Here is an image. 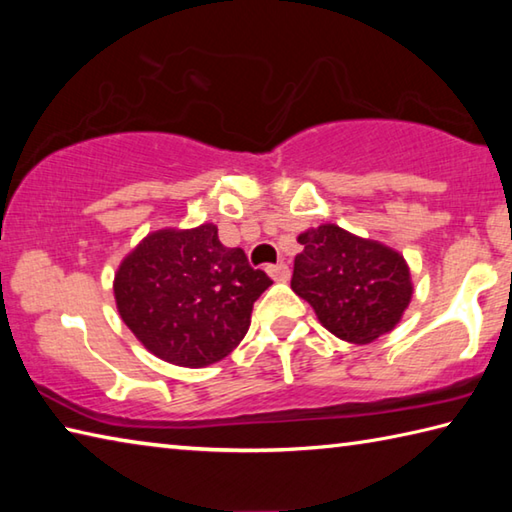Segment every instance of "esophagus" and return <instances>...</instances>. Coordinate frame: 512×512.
<instances>
[{"label":"esophagus","mask_w":512,"mask_h":512,"mask_svg":"<svg viewBox=\"0 0 512 512\" xmlns=\"http://www.w3.org/2000/svg\"><path fill=\"white\" fill-rule=\"evenodd\" d=\"M268 275L273 277L275 282H287L289 280V266L287 264H275V266H268Z\"/></svg>","instance_id":"34e87169"}]
</instances>
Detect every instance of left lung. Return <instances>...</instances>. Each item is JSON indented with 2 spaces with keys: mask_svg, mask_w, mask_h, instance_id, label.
I'll use <instances>...</instances> for the list:
<instances>
[{
  "mask_svg": "<svg viewBox=\"0 0 512 512\" xmlns=\"http://www.w3.org/2000/svg\"><path fill=\"white\" fill-rule=\"evenodd\" d=\"M298 244L291 289L309 302L327 332L354 345L393 332L413 298L402 253L336 223L300 232Z\"/></svg>",
  "mask_w": 512,
  "mask_h": 512,
  "instance_id": "left-lung-1",
  "label": "left lung"
}]
</instances>
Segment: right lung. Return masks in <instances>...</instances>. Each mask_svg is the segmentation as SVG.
Here are the masks:
<instances>
[{
    "label": "right lung",
    "mask_w": 512,
    "mask_h": 512,
    "mask_svg": "<svg viewBox=\"0 0 512 512\" xmlns=\"http://www.w3.org/2000/svg\"><path fill=\"white\" fill-rule=\"evenodd\" d=\"M271 284L244 250L221 244L214 223H201L149 232L121 259L112 291L146 350L173 366L205 368L241 343Z\"/></svg>",
    "instance_id": "obj_1"
}]
</instances>
